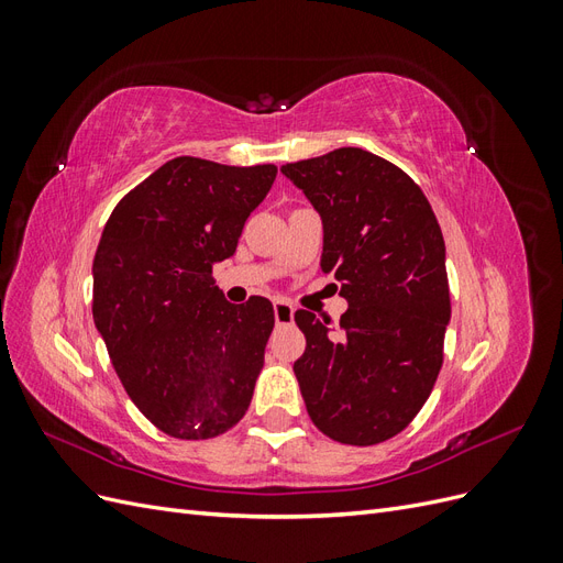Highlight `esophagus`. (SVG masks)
<instances>
[{
  "mask_svg": "<svg viewBox=\"0 0 563 563\" xmlns=\"http://www.w3.org/2000/svg\"><path fill=\"white\" fill-rule=\"evenodd\" d=\"M294 305L286 302V300H275V321L279 323V327H284V323H291L294 321Z\"/></svg>",
  "mask_w": 563,
  "mask_h": 563,
  "instance_id": "34e87169",
  "label": "esophagus"
}]
</instances>
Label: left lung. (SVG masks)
<instances>
[{"instance_id": "1", "label": "left lung", "mask_w": 563, "mask_h": 563, "mask_svg": "<svg viewBox=\"0 0 563 563\" xmlns=\"http://www.w3.org/2000/svg\"><path fill=\"white\" fill-rule=\"evenodd\" d=\"M282 174L321 216V269L335 272L347 300L338 331L296 312L308 340L294 364L305 406L333 441L380 444L418 416L444 362V234L420 187L362 147L286 164Z\"/></svg>"}]
</instances>
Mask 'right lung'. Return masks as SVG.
Instances as JSON below:
<instances>
[{"instance_id": "1", "label": "right lung", "mask_w": 563, "mask_h": 563, "mask_svg": "<svg viewBox=\"0 0 563 563\" xmlns=\"http://www.w3.org/2000/svg\"><path fill=\"white\" fill-rule=\"evenodd\" d=\"M275 164L176 157L117 203L93 258V321L139 411L176 439L246 413L275 327L272 302L232 305L213 265L236 251Z\"/></svg>"}]
</instances>
